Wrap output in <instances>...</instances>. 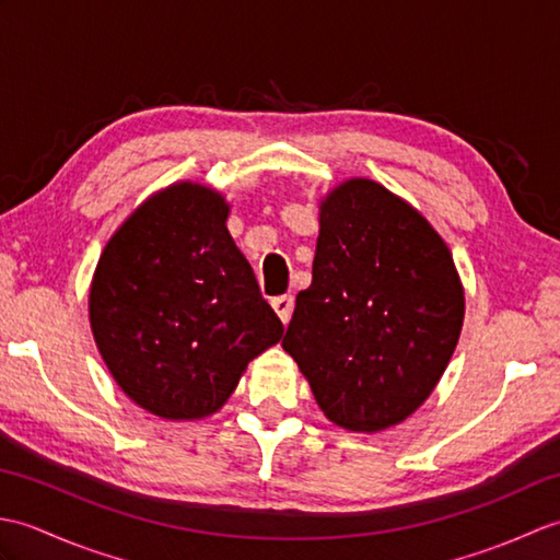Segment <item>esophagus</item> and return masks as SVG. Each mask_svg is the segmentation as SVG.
<instances>
[{
	"instance_id": "34e87169",
	"label": "esophagus",
	"mask_w": 560,
	"mask_h": 560,
	"mask_svg": "<svg viewBox=\"0 0 560 560\" xmlns=\"http://www.w3.org/2000/svg\"><path fill=\"white\" fill-rule=\"evenodd\" d=\"M271 307L273 313L279 315L281 323L289 325V319L293 315V295H277V299H271Z\"/></svg>"
}]
</instances>
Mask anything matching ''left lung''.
Wrapping results in <instances>:
<instances>
[{
  "label": "left lung",
  "instance_id": "obj_1",
  "mask_svg": "<svg viewBox=\"0 0 560 560\" xmlns=\"http://www.w3.org/2000/svg\"><path fill=\"white\" fill-rule=\"evenodd\" d=\"M464 287L419 209L371 177L319 199L313 283L295 295L281 347L327 419L353 433L401 423L455 353Z\"/></svg>",
  "mask_w": 560,
  "mask_h": 560
}]
</instances>
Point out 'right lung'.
Instances as JSON below:
<instances>
[{
  "label": "right lung",
  "instance_id": "1",
  "mask_svg": "<svg viewBox=\"0 0 560 560\" xmlns=\"http://www.w3.org/2000/svg\"><path fill=\"white\" fill-rule=\"evenodd\" d=\"M219 189L180 180L141 201L105 243L89 323L113 380L165 421L217 413L283 325L229 233Z\"/></svg>",
  "mask_w": 560,
  "mask_h": 560
}]
</instances>
